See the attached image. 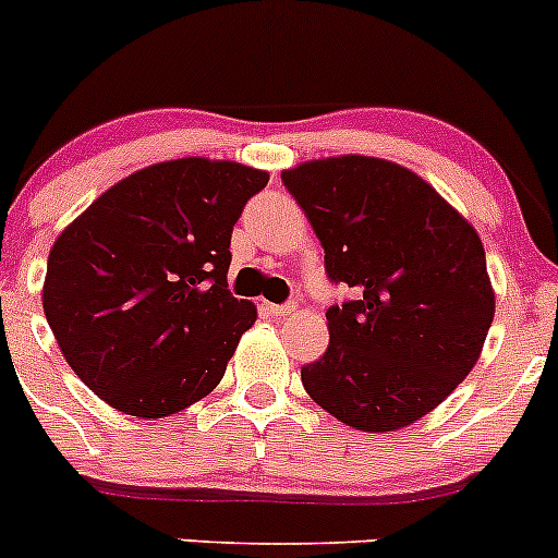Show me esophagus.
<instances>
[{
  "instance_id": "34e87169",
  "label": "esophagus",
  "mask_w": 558,
  "mask_h": 558,
  "mask_svg": "<svg viewBox=\"0 0 558 558\" xmlns=\"http://www.w3.org/2000/svg\"><path fill=\"white\" fill-rule=\"evenodd\" d=\"M264 311H267L269 315H280V318H286V315L296 313V305L294 302H289V305H272V302H267V305H264Z\"/></svg>"
}]
</instances>
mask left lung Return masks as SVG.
I'll list each match as a JSON object with an SVG mask.
<instances>
[{
	"label": "left lung",
	"mask_w": 558,
	"mask_h": 558,
	"mask_svg": "<svg viewBox=\"0 0 558 558\" xmlns=\"http://www.w3.org/2000/svg\"><path fill=\"white\" fill-rule=\"evenodd\" d=\"M326 275L356 300L326 311L329 348L302 367L326 413L397 432L437 408L475 367L494 289L475 227L424 178L375 156H329L280 172Z\"/></svg>",
	"instance_id": "8db88e82"
}]
</instances>
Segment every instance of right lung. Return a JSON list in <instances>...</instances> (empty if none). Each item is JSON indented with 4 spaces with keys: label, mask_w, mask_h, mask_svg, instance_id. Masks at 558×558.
<instances>
[{
    "label": "right lung",
    "mask_w": 558,
    "mask_h": 558,
    "mask_svg": "<svg viewBox=\"0 0 558 558\" xmlns=\"http://www.w3.org/2000/svg\"><path fill=\"white\" fill-rule=\"evenodd\" d=\"M238 161H161L94 199L48 256L43 311L110 408L165 418L221 384L256 305L227 289L232 229L267 185Z\"/></svg>",
    "instance_id": "obj_1"
}]
</instances>
